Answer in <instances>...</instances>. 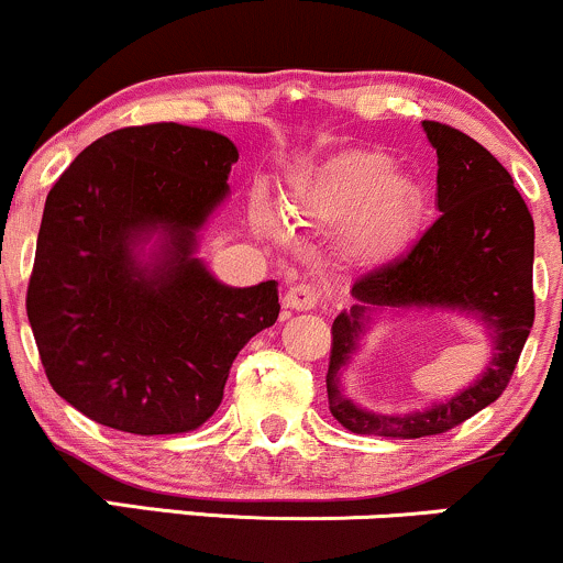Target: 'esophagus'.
Returning a JSON list of instances; mask_svg holds the SVG:
<instances>
[{
  "label": "esophagus",
  "mask_w": 563,
  "mask_h": 563,
  "mask_svg": "<svg viewBox=\"0 0 563 563\" xmlns=\"http://www.w3.org/2000/svg\"><path fill=\"white\" fill-rule=\"evenodd\" d=\"M316 306H319V289L311 284H298L287 292V308L292 311H311Z\"/></svg>",
  "instance_id": "34e87169"
}]
</instances>
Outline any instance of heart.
I'll return each instance as SVG.
<instances>
[{"mask_svg": "<svg viewBox=\"0 0 563 563\" xmlns=\"http://www.w3.org/2000/svg\"><path fill=\"white\" fill-rule=\"evenodd\" d=\"M298 212L316 220H353V242L369 257L390 255L418 225L420 199L380 151H353L334 159L306 188ZM265 229H276L274 214L257 210Z\"/></svg>", "mask_w": 563, "mask_h": 563, "instance_id": "1", "label": "heart"}]
</instances>
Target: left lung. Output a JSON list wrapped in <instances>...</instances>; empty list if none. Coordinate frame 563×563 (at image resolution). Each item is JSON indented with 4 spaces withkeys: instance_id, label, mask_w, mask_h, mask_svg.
<instances>
[{
    "instance_id": "left-lung-1",
    "label": "left lung",
    "mask_w": 563,
    "mask_h": 563,
    "mask_svg": "<svg viewBox=\"0 0 563 563\" xmlns=\"http://www.w3.org/2000/svg\"><path fill=\"white\" fill-rule=\"evenodd\" d=\"M422 128L439 156V218L404 255L353 282L351 313L332 321L327 399L351 433L422 439L452 431L497 401L514 377L534 324V220L508 169L482 143L450 124ZM369 305H446L478 312L496 338V358L483 380L428 413L390 419L353 408L336 390V369L361 331Z\"/></svg>"
}]
</instances>
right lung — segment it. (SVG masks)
Returning a JSON list of instances; mask_svg holds the SVG:
<instances>
[{"label": "right lung", "instance_id": "1", "mask_svg": "<svg viewBox=\"0 0 563 563\" xmlns=\"http://www.w3.org/2000/svg\"><path fill=\"white\" fill-rule=\"evenodd\" d=\"M239 151L175 122L113 130L49 188L26 313L49 385L81 415L137 435L197 431L236 353L279 316L276 282H214L194 236L229 191ZM162 228L151 275L131 244Z\"/></svg>", "mask_w": 563, "mask_h": 563}]
</instances>
